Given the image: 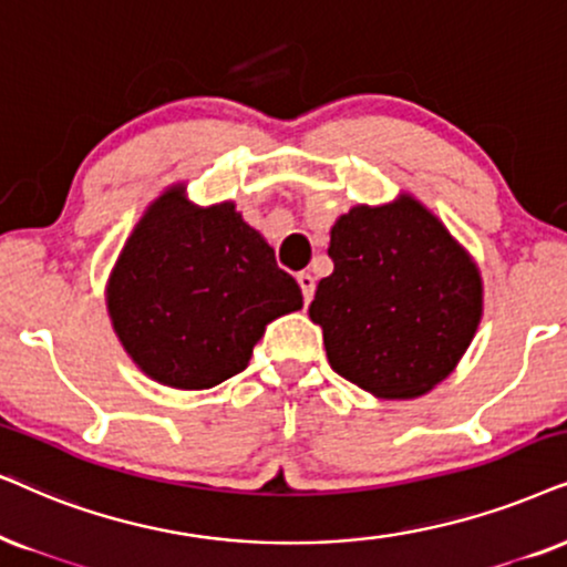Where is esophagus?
Segmentation results:
<instances>
[{"label":"esophagus","instance_id":"34e87169","mask_svg":"<svg viewBox=\"0 0 567 567\" xmlns=\"http://www.w3.org/2000/svg\"><path fill=\"white\" fill-rule=\"evenodd\" d=\"M298 285H300V292H303V300H306V306L311 303V298H313V290H317V279L311 277V271H298Z\"/></svg>","mask_w":567,"mask_h":567}]
</instances>
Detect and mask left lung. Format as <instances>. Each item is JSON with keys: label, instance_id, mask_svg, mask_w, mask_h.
I'll return each instance as SVG.
<instances>
[{"label": "left lung", "instance_id": "obj_1", "mask_svg": "<svg viewBox=\"0 0 567 567\" xmlns=\"http://www.w3.org/2000/svg\"><path fill=\"white\" fill-rule=\"evenodd\" d=\"M334 271L308 317L329 367L384 400L426 395L453 374L484 313L474 256L411 193L358 204L329 230Z\"/></svg>", "mask_w": 567, "mask_h": 567}]
</instances>
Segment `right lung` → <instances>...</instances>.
Returning <instances> with one entry per match:
<instances>
[{
  "instance_id": "obj_1",
  "label": "right lung",
  "mask_w": 567,
  "mask_h": 567,
  "mask_svg": "<svg viewBox=\"0 0 567 567\" xmlns=\"http://www.w3.org/2000/svg\"><path fill=\"white\" fill-rule=\"evenodd\" d=\"M104 298L131 361L172 390L235 377L269 321L303 308L298 282L235 200L198 206L185 183L164 188L135 221Z\"/></svg>"
}]
</instances>
